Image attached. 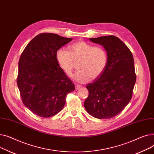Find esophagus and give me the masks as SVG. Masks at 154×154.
<instances>
[{"mask_svg": "<svg viewBox=\"0 0 154 154\" xmlns=\"http://www.w3.org/2000/svg\"><path fill=\"white\" fill-rule=\"evenodd\" d=\"M81 88V86L80 85H75V89H76V90L79 89Z\"/></svg>", "mask_w": 154, "mask_h": 154, "instance_id": "1", "label": "esophagus"}]
</instances>
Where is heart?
I'll return each mask as SVG.
<instances>
[{
  "instance_id": "obj_1",
  "label": "heart",
  "mask_w": 154,
  "mask_h": 154,
  "mask_svg": "<svg viewBox=\"0 0 154 154\" xmlns=\"http://www.w3.org/2000/svg\"><path fill=\"white\" fill-rule=\"evenodd\" d=\"M69 51L60 48L56 52V60L60 68L71 77L78 63L79 70L74 79L80 83L88 82L92 78L96 79L103 73L107 63V52L100 46H93L85 41H78L69 45Z\"/></svg>"
}]
</instances>
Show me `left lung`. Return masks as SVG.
Wrapping results in <instances>:
<instances>
[{
  "label": "left lung",
  "instance_id": "left-lung-1",
  "mask_svg": "<svg viewBox=\"0 0 154 154\" xmlns=\"http://www.w3.org/2000/svg\"><path fill=\"white\" fill-rule=\"evenodd\" d=\"M107 51V66L101 76L89 83L85 101L86 111L97 119H110L119 114L130 102L136 81L132 54L114 35L89 38Z\"/></svg>",
  "mask_w": 154,
  "mask_h": 154
}]
</instances>
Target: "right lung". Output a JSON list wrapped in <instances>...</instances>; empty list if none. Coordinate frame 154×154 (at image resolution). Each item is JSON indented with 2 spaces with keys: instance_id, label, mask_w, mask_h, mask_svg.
<instances>
[{
  "instance_id": "1",
  "label": "right lung",
  "mask_w": 154,
  "mask_h": 154,
  "mask_svg": "<svg viewBox=\"0 0 154 154\" xmlns=\"http://www.w3.org/2000/svg\"><path fill=\"white\" fill-rule=\"evenodd\" d=\"M72 39L42 33L28 43L20 56L17 83L22 101L40 117L60 112L66 95L75 89L56 60L57 51Z\"/></svg>"
}]
</instances>
